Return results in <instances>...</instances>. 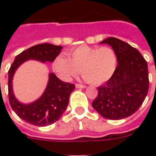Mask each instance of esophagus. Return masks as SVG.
I'll list each match as a JSON object with an SVG mask.
<instances>
[{
    "instance_id": "obj_1",
    "label": "esophagus",
    "mask_w": 156,
    "mask_h": 156,
    "mask_svg": "<svg viewBox=\"0 0 156 156\" xmlns=\"http://www.w3.org/2000/svg\"><path fill=\"white\" fill-rule=\"evenodd\" d=\"M75 86H76V87H77V88H86V87H87L86 86L82 85V84H78V83H77Z\"/></svg>"
}]
</instances>
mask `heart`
Returning <instances> with one entry per match:
<instances>
[{"label": "heart", "instance_id": "b5f03b06", "mask_svg": "<svg viewBox=\"0 0 156 156\" xmlns=\"http://www.w3.org/2000/svg\"><path fill=\"white\" fill-rule=\"evenodd\" d=\"M68 57L60 54L54 59L52 69L59 78L68 81L80 70L88 83L100 85L112 77L117 67V56L110 47L83 45L69 51Z\"/></svg>", "mask_w": 156, "mask_h": 156}]
</instances>
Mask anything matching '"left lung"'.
<instances>
[{
  "label": "left lung",
  "mask_w": 156,
  "mask_h": 156,
  "mask_svg": "<svg viewBox=\"0 0 156 156\" xmlns=\"http://www.w3.org/2000/svg\"><path fill=\"white\" fill-rule=\"evenodd\" d=\"M100 44L112 48L118 65L106 84L98 87L92 107L104 118L121 120L133 115L147 95V62L135 48L119 39L109 37Z\"/></svg>",
  "instance_id": "8db88e82"
}]
</instances>
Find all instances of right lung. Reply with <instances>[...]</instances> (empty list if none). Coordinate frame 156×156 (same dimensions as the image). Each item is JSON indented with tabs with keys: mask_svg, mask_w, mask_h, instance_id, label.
<instances>
[{
	"mask_svg": "<svg viewBox=\"0 0 156 156\" xmlns=\"http://www.w3.org/2000/svg\"><path fill=\"white\" fill-rule=\"evenodd\" d=\"M61 46L51 44H40L23 51L15 57L9 69L8 93L9 104L13 111L26 122L36 126H47L58 121L68 106L69 95L75 86L60 80L55 73H49V79L44 92L40 99L29 104L18 101L13 95L12 80L16 69L30 59L41 62H53L58 56Z\"/></svg>",
	"mask_w": 156,
	"mask_h": 156,
	"instance_id": "add662e5",
	"label": "right lung"
}]
</instances>
